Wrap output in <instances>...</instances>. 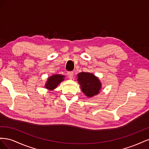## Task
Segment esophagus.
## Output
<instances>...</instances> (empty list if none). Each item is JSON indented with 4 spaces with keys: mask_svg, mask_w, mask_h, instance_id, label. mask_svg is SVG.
Returning a JSON list of instances; mask_svg holds the SVG:
<instances>
[{
    "mask_svg": "<svg viewBox=\"0 0 149 149\" xmlns=\"http://www.w3.org/2000/svg\"><path fill=\"white\" fill-rule=\"evenodd\" d=\"M73 74H74V73L73 72H68V73H67V75H68V77L70 79H72L73 78Z\"/></svg>",
    "mask_w": 149,
    "mask_h": 149,
    "instance_id": "1",
    "label": "esophagus"
}]
</instances>
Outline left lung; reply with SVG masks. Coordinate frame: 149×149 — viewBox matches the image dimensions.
I'll list each match as a JSON object with an SVG mask.
<instances>
[{"mask_svg":"<svg viewBox=\"0 0 149 149\" xmlns=\"http://www.w3.org/2000/svg\"><path fill=\"white\" fill-rule=\"evenodd\" d=\"M77 81L83 93L88 97L97 95L101 89L100 79L91 73L81 72L78 74Z\"/></svg>","mask_w":149,"mask_h":149,"instance_id":"left-lung-1","label":"left lung"}]
</instances>
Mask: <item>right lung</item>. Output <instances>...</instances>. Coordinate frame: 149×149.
<instances>
[{
  "mask_svg": "<svg viewBox=\"0 0 149 149\" xmlns=\"http://www.w3.org/2000/svg\"><path fill=\"white\" fill-rule=\"evenodd\" d=\"M65 76L61 74H53L48 78L45 84V88L49 90H53L61 81H64Z\"/></svg>",
  "mask_w": 149,
  "mask_h": 149,
  "instance_id": "right-lung-1",
  "label": "right lung"
}]
</instances>
